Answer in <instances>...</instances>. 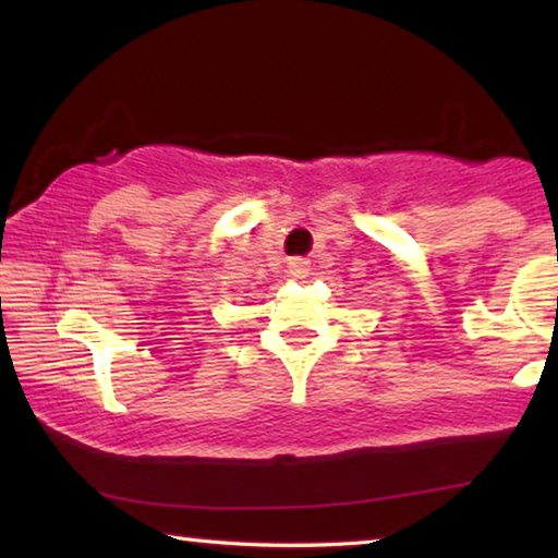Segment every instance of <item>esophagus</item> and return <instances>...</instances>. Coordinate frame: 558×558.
<instances>
[{
    "label": "esophagus",
    "mask_w": 558,
    "mask_h": 558,
    "mask_svg": "<svg viewBox=\"0 0 558 558\" xmlns=\"http://www.w3.org/2000/svg\"><path fill=\"white\" fill-rule=\"evenodd\" d=\"M289 274L291 277H296V279H304L306 274H308V262L306 259H299V256H294V259H289Z\"/></svg>",
    "instance_id": "34e87169"
}]
</instances>
